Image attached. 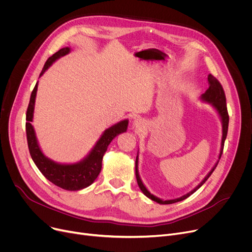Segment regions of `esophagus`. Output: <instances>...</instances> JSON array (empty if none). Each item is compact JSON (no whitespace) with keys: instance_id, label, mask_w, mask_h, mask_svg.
<instances>
[{"instance_id":"esophagus-1","label":"esophagus","mask_w":252,"mask_h":252,"mask_svg":"<svg viewBox=\"0 0 252 252\" xmlns=\"http://www.w3.org/2000/svg\"><path fill=\"white\" fill-rule=\"evenodd\" d=\"M133 126L138 129V130H143L145 128V126H146V123H145L144 119L142 118H136L135 121L133 122Z\"/></svg>"}]
</instances>
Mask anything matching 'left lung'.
Here are the masks:
<instances>
[{
    "instance_id": "1",
    "label": "left lung",
    "mask_w": 252,
    "mask_h": 252,
    "mask_svg": "<svg viewBox=\"0 0 252 252\" xmlns=\"http://www.w3.org/2000/svg\"><path fill=\"white\" fill-rule=\"evenodd\" d=\"M207 81H208V89L206 90V92L204 94H202L200 96V100L204 103H208L211 105V107H213L220 119V123H221V131H222V135H221V142H220V153L218 156V160L215 163V165L213 166L209 170V173L205 176V178L197 185V186L191 190L189 193L185 194L179 198H175V199H167V200H163L161 198H158L156 196H154L153 194H151L148 189L145 186L144 183L142 182L140 175H139V150L137 153V157H136V178H137V182L139 185V188L141 189V191L144 193L145 196H147L149 199L159 203V204H171V203H176L179 201H182L184 199H186L189 196H191L194 192H196L198 189H199L202 185L207 181V179L210 177V175L214 173V170L216 169L220 159V156L222 153V148H223V144H224V140L227 138V133H228V126H229V115H228V110H227V104H226V96H224V92L223 89L221 87V85L220 84V82L218 79L213 76L211 74H208L207 76Z\"/></svg>"
}]
</instances>
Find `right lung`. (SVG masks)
Here are the masks:
<instances>
[{"label": "right lung", "mask_w": 252, "mask_h": 252, "mask_svg": "<svg viewBox=\"0 0 252 252\" xmlns=\"http://www.w3.org/2000/svg\"><path fill=\"white\" fill-rule=\"evenodd\" d=\"M71 49L65 47L56 52L54 55L51 56L44 65V68L39 74L41 77L50 66L59 58L69 54ZM36 83L31 96L28 111H26V137H28V144L31 156L36 167L44 175V177L53 183L56 186L68 191L83 190L95 182L99 176L102 168V160L105 152L107 151L108 145L118 135L126 133L128 126V119H124L112 126L106 128L99 140L94 145V147L87 154V156L81 161L74 163H60L50 159L47 157L41 147H39L35 131L31 124L33 119V111L35 97L37 91Z\"/></svg>", "instance_id": "1"}]
</instances>
